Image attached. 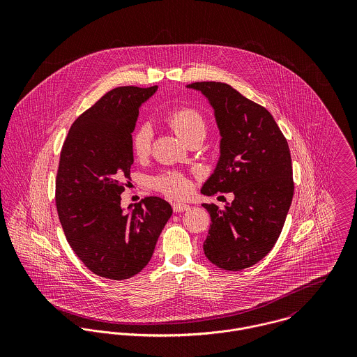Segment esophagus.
<instances>
[{"mask_svg": "<svg viewBox=\"0 0 357 357\" xmlns=\"http://www.w3.org/2000/svg\"><path fill=\"white\" fill-rule=\"evenodd\" d=\"M173 210H174V213H181V211L190 210V206H188V204L176 202V204H173Z\"/></svg>", "mask_w": 357, "mask_h": 357, "instance_id": "obj_1", "label": "esophagus"}]
</instances>
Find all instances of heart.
I'll return each mask as SVG.
<instances>
[{
    "instance_id": "1",
    "label": "heart",
    "mask_w": 357,
    "mask_h": 357,
    "mask_svg": "<svg viewBox=\"0 0 357 357\" xmlns=\"http://www.w3.org/2000/svg\"><path fill=\"white\" fill-rule=\"evenodd\" d=\"M167 125L174 130V133L183 139L188 140L194 135H204L206 133V122L204 115L191 107H181L173 109L166 116ZM153 132L149 125H140L135 129L132 135V151L143 158L151 150ZM153 185L162 191L163 194L174 198H183L190 192V181L180 173H165L153 178Z\"/></svg>"
}]
</instances>
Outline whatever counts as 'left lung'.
Returning a JSON list of instances; mask_svg holds the SVG:
<instances>
[{"mask_svg":"<svg viewBox=\"0 0 357 357\" xmlns=\"http://www.w3.org/2000/svg\"><path fill=\"white\" fill-rule=\"evenodd\" d=\"M214 111L220 130V158L201 190L204 195L232 192L220 210L204 204L211 224L204 255L225 271L257 264L275 246L294 194L287 140L268 109L228 84L195 82Z\"/></svg>","mask_w":357,"mask_h":357,"instance_id":"8db88e82","label":"left lung"}]
</instances>
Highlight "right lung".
Instances as JSON below:
<instances>
[{"mask_svg": "<svg viewBox=\"0 0 357 357\" xmlns=\"http://www.w3.org/2000/svg\"><path fill=\"white\" fill-rule=\"evenodd\" d=\"M158 86H121L105 93L71 125L60 153L56 207L68 245L93 273L123 280L151 259L173 210L149 197L121 206L133 163L132 133L139 108Z\"/></svg>", "mask_w": 357, "mask_h": 357, "instance_id": "add662e5", "label": "right lung"}]
</instances>
